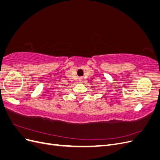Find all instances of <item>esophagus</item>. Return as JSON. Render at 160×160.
I'll return each instance as SVG.
<instances>
[{"instance_id": "34e87169", "label": "esophagus", "mask_w": 160, "mask_h": 160, "mask_svg": "<svg viewBox=\"0 0 160 160\" xmlns=\"http://www.w3.org/2000/svg\"><path fill=\"white\" fill-rule=\"evenodd\" d=\"M79 81L80 82L83 81V78H82V77H79Z\"/></svg>"}]
</instances>
